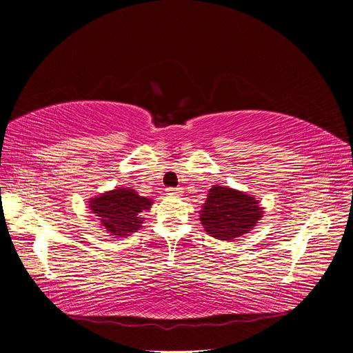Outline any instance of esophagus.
Listing matches in <instances>:
<instances>
[{
    "mask_svg": "<svg viewBox=\"0 0 353 353\" xmlns=\"http://www.w3.org/2000/svg\"><path fill=\"white\" fill-rule=\"evenodd\" d=\"M168 194H172V196H181L183 194V188H178V187H169L166 188Z\"/></svg>",
    "mask_w": 353,
    "mask_h": 353,
    "instance_id": "34e87169",
    "label": "esophagus"
}]
</instances>
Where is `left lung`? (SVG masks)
<instances>
[{
	"label": "left lung",
	"mask_w": 353,
	"mask_h": 353,
	"mask_svg": "<svg viewBox=\"0 0 353 353\" xmlns=\"http://www.w3.org/2000/svg\"><path fill=\"white\" fill-rule=\"evenodd\" d=\"M262 218L259 201L228 187H212L203 205L200 221L218 240H234L249 232Z\"/></svg>",
	"instance_id": "8db88e82"
}]
</instances>
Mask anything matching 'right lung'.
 <instances>
[{
	"mask_svg": "<svg viewBox=\"0 0 353 353\" xmlns=\"http://www.w3.org/2000/svg\"><path fill=\"white\" fill-rule=\"evenodd\" d=\"M152 200L137 194L131 188H117L90 200V209L112 236H130L141 227V212L148 210Z\"/></svg>",
	"mask_w": 353,
	"mask_h": 353,
	"instance_id": "obj_1",
	"label": "right lung"
}]
</instances>
